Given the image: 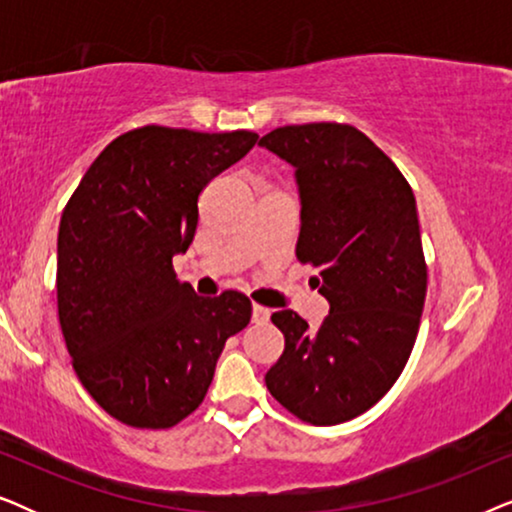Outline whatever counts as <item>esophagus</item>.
Returning a JSON list of instances; mask_svg holds the SVG:
<instances>
[{
  "instance_id": "obj_1",
  "label": "esophagus",
  "mask_w": 512,
  "mask_h": 512,
  "mask_svg": "<svg viewBox=\"0 0 512 512\" xmlns=\"http://www.w3.org/2000/svg\"><path fill=\"white\" fill-rule=\"evenodd\" d=\"M270 319V310L263 305H251V321H256V324H261V321H268Z\"/></svg>"
}]
</instances>
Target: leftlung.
I'll list each match as a JSON object with an SVG mask.
<instances>
[{
	"mask_svg": "<svg viewBox=\"0 0 512 512\" xmlns=\"http://www.w3.org/2000/svg\"><path fill=\"white\" fill-rule=\"evenodd\" d=\"M296 170V254L319 268L328 317L310 328L293 310L272 314L284 354L270 394L314 426L359 417L403 373L426 298L417 202L398 167L352 125H286L261 137Z\"/></svg>",
	"mask_w": 512,
	"mask_h": 512,
	"instance_id": "obj_1",
	"label": "left lung"
}]
</instances>
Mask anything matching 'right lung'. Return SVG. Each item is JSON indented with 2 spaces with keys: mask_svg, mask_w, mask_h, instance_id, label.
I'll return each instance as SVG.
<instances>
[{
  "mask_svg": "<svg viewBox=\"0 0 512 512\" xmlns=\"http://www.w3.org/2000/svg\"><path fill=\"white\" fill-rule=\"evenodd\" d=\"M256 132L146 125L116 137L83 174L58 233V317L88 394L137 429H170L212 384L230 335L251 319L237 291L200 298L174 275L209 181Z\"/></svg>",
  "mask_w": 512,
  "mask_h": 512,
  "instance_id": "right-lung-1",
  "label": "right lung"
}]
</instances>
